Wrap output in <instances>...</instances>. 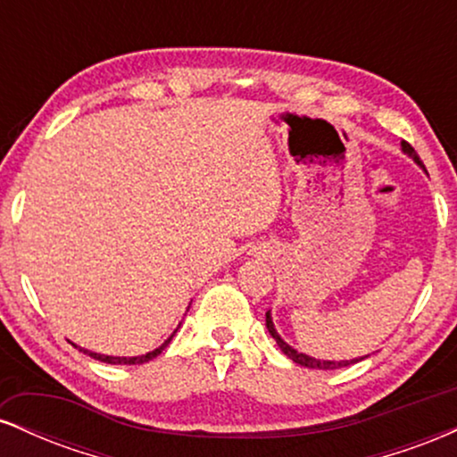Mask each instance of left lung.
Masks as SVG:
<instances>
[{
	"label": "left lung",
	"mask_w": 457,
	"mask_h": 457,
	"mask_svg": "<svg viewBox=\"0 0 457 457\" xmlns=\"http://www.w3.org/2000/svg\"><path fill=\"white\" fill-rule=\"evenodd\" d=\"M402 148H403V152H406V154H411L412 159L417 161L419 165H421V159H419V154H417V152H414V148H412L411 144H408V141H402ZM266 328H269V333L272 335V339H275L277 345H279V348L283 350V354H286L287 359L295 361V363L303 365V367H312V370H339V367H348V365L359 363V361H361V359H353V361H320V359H312V356H307V354H303V353H296L295 348H290V345H287L279 337V335H277L275 327H272L270 313H266Z\"/></svg>",
	"instance_id": "left-lung-1"
}]
</instances>
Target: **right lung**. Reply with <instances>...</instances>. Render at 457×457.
<instances>
[{"label": "right lung", "mask_w": 457, "mask_h": 457, "mask_svg": "<svg viewBox=\"0 0 457 457\" xmlns=\"http://www.w3.org/2000/svg\"><path fill=\"white\" fill-rule=\"evenodd\" d=\"M171 337H174V335H171ZM171 337L167 339V342L162 344L161 348L152 350V353H148V354H141V356H130V359H127V356H107V354L90 353V350H83V348H79V350H81V353H86V354H90L92 359H96V361H103V363H109V365H141V363H148V361L154 359V356H159V354L162 353V348H165V345L171 342Z\"/></svg>", "instance_id": "obj_1"}]
</instances>
